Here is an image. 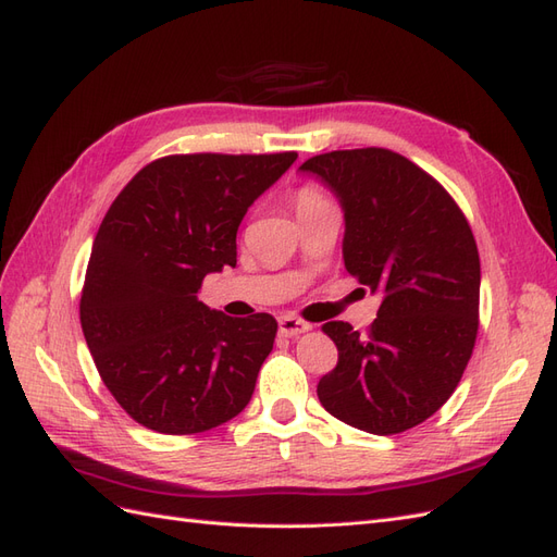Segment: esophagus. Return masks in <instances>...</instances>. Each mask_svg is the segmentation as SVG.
<instances>
[{
  "mask_svg": "<svg viewBox=\"0 0 557 557\" xmlns=\"http://www.w3.org/2000/svg\"><path fill=\"white\" fill-rule=\"evenodd\" d=\"M311 323H307L305 318H297V315H281L278 318V332L283 336H297L301 332H309Z\"/></svg>",
  "mask_w": 557,
  "mask_h": 557,
  "instance_id": "1",
  "label": "esophagus"
}]
</instances>
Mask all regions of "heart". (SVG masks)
I'll list each match as a JSON object with an SVG mask.
<instances>
[{
  "label": "heart",
  "mask_w": 557,
  "mask_h": 557,
  "mask_svg": "<svg viewBox=\"0 0 557 557\" xmlns=\"http://www.w3.org/2000/svg\"><path fill=\"white\" fill-rule=\"evenodd\" d=\"M327 197L320 193L315 185H301V188L295 193L293 197V205H295V211H307V209H313L318 205H325Z\"/></svg>",
  "instance_id": "1"
}]
</instances>
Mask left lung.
I'll return each mask as SVG.
<instances>
[{"label": "left lung", "mask_w": 557, "mask_h": 557, "mask_svg": "<svg viewBox=\"0 0 557 557\" xmlns=\"http://www.w3.org/2000/svg\"><path fill=\"white\" fill-rule=\"evenodd\" d=\"M346 215L344 264L383 301L367 334L344 320L323 332L339 350L318 399L342 423L399 434L440 411L479 332L481 262L462 209L444 185L387 148L313 156Z\"/></svg>", "instance_id": "1"}]
</instances>
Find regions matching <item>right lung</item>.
<instances>
[{"label":"right lung","instance_id":"right-lung-1","mask_svg":"<svg viewBox=\"0 0 557 557\" xmlns=\"http://www.w3.org/2000/svg\"><path fill=\"white\" fill-rule=\"evenodd\" d=\"M295 160V150L164 156L113 199L83 281L81 327L139 425L195 434L246 409L276 320L230 318L197 295L207 274L237 264L242 218Z\"/></svg>","mask_w":557,"mask_h":557}]
</instances>
